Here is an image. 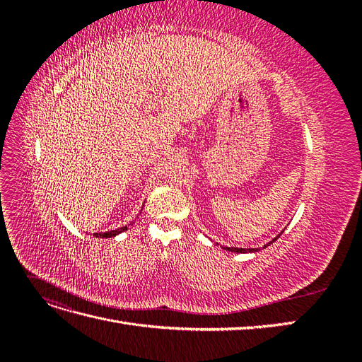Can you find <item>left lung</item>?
I'll return each instance as SVG.
<instances>
[{
  "label": "left lung",
  "mask_w": 362,
  "mask_h": 362,
  "mask_svg": "<svg viewBox=\"0 0 362 362\" xmlns=\"http://www.w3.org/2000/svg\"><path fill=\"white\" fill-rule=\"evenodd\" d=\"M281 234H282V233H281ZM281 234H279V235H281ZM279 235H278V237H279ZM278 237H276V238H278ZM276 238H273L272 242H270V243H267L264 247H267L269 245H272L273 242H275ZM223 249H226V250H231V252H237V254H245V252H257V250H258V249H242V247H223Z\"/></svg>",
  "instance_id": "left-lung-1"
}]
</instances>
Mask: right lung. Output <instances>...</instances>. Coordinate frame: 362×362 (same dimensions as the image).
Returning <instances> with one entry per match:
<instances>
[{"instance_id":"add662e5","label":"right lung","mask_w":362,"mask_h":362,"mask_svg":"<svg viewBox=\"0 0 362 362\" xmlns=\"http://www.w3.org/2000/svg\"><path fill=\"white\" fill-rule=\"evenodd\" d=\"M129 225H133V222H131ZM129 225H128V226H129ZM128 226H122V228L113 229V231H107V233H95L93 235H95V237H103V238H110V237H115V235H117V234H120V233L127 231Z\"/></svg>"}]
</instances>
